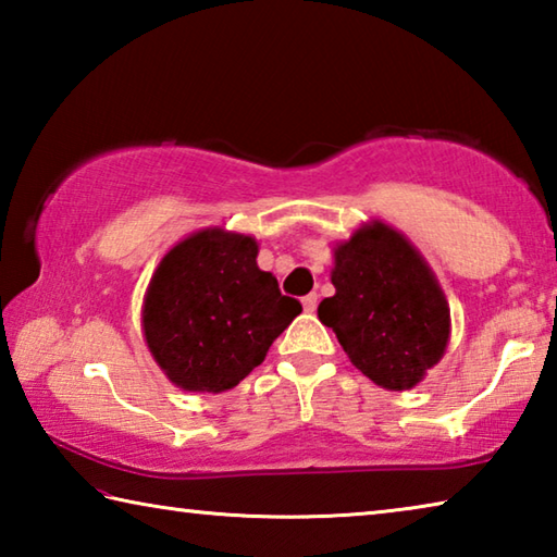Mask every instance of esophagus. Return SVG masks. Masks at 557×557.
<instances>
[{"label": "esophagus", "instance_id": "esophagus-1", "mask_svg": "<svg viewBox=\"0 0 557 557\" xmlns=\"http://www.w3.org/2000/svg\"><path fill=\"white\" fill-rule=\"evenodd\" d=\"M301 305H305V312L312 314L317 309V292H309L307 297H301Z\"/></svg>", "mask_w": 557, "mask_h": 557}]
</instances>
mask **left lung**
<instances>
[{
    "mask_svg": "<svg viewBox=\"0 0 557 557\" xmlns=\"http://www.w3.org/2000/svg\"><path fill=\"white\" fill-rule=\"evenodd\" d=\"M334 297L317 314L351 363L388 391L418 385L447 348L449 307L420 252L381 221L336 245Z\"/></svg>",
    "mask_w": 557,
    "mask_h": 557,
    "instance_id": "1",
    "label": "left lung"
}]
</instances>
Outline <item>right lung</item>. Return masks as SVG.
Masks as SVG:
<instances>
[{
	"instance_id": "add662e5",
	"label": "right lung",
	"mask_w": 557,
	"mask_h": 557,
	"mask_svg": "<svg viewBox=\"0 0 557 557\" xmlns=\"http://www.w3.org/2000/svg\"><path fill=\"white\" fill-rule=\"evenodd\" d=\"M256 258L250 235L211 228L159 262L143 326L149 351L178 388L221 393L238 385L301 312Z\"/></svg>"
}]
</instances>
